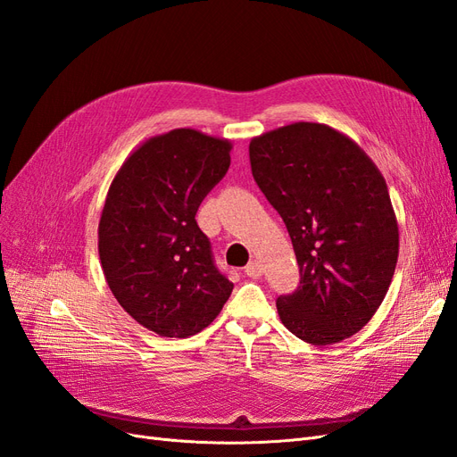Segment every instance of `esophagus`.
<instances>
[{"instance_id":"34e87169","label":"esophagus","mask_w":457,"mask_h":457,"mask_svg":"<svg viewBox=\"0 0 457 457\" xmlns=\"http://www.w3.org/2000/svg\"><path fill=\"white\" fill-rule=\"evenodd\" d=\"M244 272L250 276V278H259V276L262 274V267H261V262H257V261H252L250 265H247L245 269H244Z\"/></svg>"}]
</instances>
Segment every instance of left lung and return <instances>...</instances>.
Masks as SVG:
<instances>
[{"label": "left lung", "mask_w": 457, "mask_h": 457, "mask_svg": "<svg viewBox=\"0 0 457 457\" xmlns=\"http://www.w3.org/2000/svg\"><path fill=\"white\" fill-rule=\"evenodd\" d=\"M255 183L284 219L301 272L276 301L282 324L312 345L341 343L376 314L398 259L386 183L351 137L295 121L253 137Z\"/></svg>", "instance_id": "left-lung-1"}]
</instances>
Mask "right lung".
Segmentation results:
<instances>
[{"instance_id":"obj_1","label":"right lung","mask_w":457,"mask_h":457,"mask_svg":"<svg viewBox=\"0 0 457 457\" xmlns=\"http://www.w3.org/2000/svg\"><path fill=\"white\" fill-rule=\"evenodd\" d=\"M230 150L228 139L171 129L137 146L108 188L99 220L106 284L133 320L162 337L198 334L232 294L196 223Z\"/></svg>"}]
</instances>
